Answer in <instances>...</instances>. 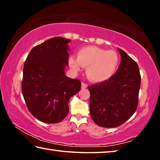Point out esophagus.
Masks as SVG:
<instances>
[{"label":"esophagus","instance_id":"esophagus-1","mask_svg":"<svg viewBox=\"0 0 160 160\" xmlns=\"http://www.w3.org/2000/svg\"><path fill=\"white\" fill-rule=\"evenodd\" d=\"M87 88H88V85H87V84H85V83H84V82H82V84H81V88L85 89Z\"/></svg>","mask_w":160,"mask_h":160}]
</instances>
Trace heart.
Segmentation results:
<instances>
[{
	"instance_id": "b5f03b06",
	"label": "heart",
	"mask_w": 160,
	"mask_h": 160,
	"mask_svg": "<svg viewBox=\"0 0 160 160\" xmlns=\"http://www.w3.org/2000/svg\"><path fill=\"white\" fill-rule=\"evenodd\" d=\"M70 67L79 72L82 67L86 68V75L93 82H103L112 78L117 70L119 56L114 51L88 46L78 50L77 58L70 56Z\"/></svg>"
}]
</instances>
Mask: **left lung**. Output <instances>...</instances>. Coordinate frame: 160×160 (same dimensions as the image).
I'll return each mask as SVG.
<instances>
[{"mask_svg":"<svg viewBox=\"0 0 160 160\" xmlns=\"http://www.w3.org/2000/svg\"><path fill=\"white\" fill-rule=\"evenodd\" d=\"M121 63L116 74L106 82L88 87L90 111L97 125L115 128L125 123L136 111L140 74L136 62L120 48Z\"/></svg>","mask_w":160,"mask_h":160,"instance_id":"left-lung-1","label":"left lung"}]
</instances>
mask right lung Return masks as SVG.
I'll return each instance as SVG.
<instances>
[{"label": "right lung", "mask_w": 160, "mask_h": 160, "mask_svg": "<svg viewBox=\"0 0 160 160\" xmlns=\"http://www.w3.org/2000/svg\"><path fill=\"white\" fill-rule=\"evenodd\" d=\"M56 37L36 46L24 64L22 92L30 113L47 123L61 122L69 112L70 97L80 90L79 80L67 77L68 43Z\"/></svg>", "instance_id": "right-lung-1"}]
</instances>
